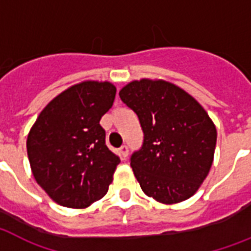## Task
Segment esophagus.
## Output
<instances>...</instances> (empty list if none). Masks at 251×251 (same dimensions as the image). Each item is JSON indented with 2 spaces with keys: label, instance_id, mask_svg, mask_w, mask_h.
I'll return each instance as SVG.
<instances>
[{
  "label": "esophagus",
  "instance_id": "esophagus-1",
  "mask_svg": "<svg viewBox=\"0 0 251 251\" xmlns=\"http://www.w3.org/2000/svg\"><path fill=\"white\" fill-rule=\"evenodd\" d=\"M119 154L122 158H127L128 156V147L127 145H123V147L119 149Z\"/></svg>",
  "mask_w": 251,
  "mask_h": 251
}]
</instances>
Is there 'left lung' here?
<instances>
[{"mask_svg":"<svg viewBox=\"0 0 251 251\" xmlns=\"http://www.w3.org/2000/svg\"><path fill=\"white\" fill-rule=\"evenodd\" d=\"M120 99L137 114L144 143L131 166L145 195L162 204L191 198L212 166L217 131L203 106L165 79H135Z\"/></svg>","mask_w":251,"mask_h":251,"instance_id":"left-lung-1","label":"left lung"}]
</instances>
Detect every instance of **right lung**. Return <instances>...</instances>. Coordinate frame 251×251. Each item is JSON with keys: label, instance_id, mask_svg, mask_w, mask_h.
<instances>
[{"label": "right lung", "instance_id": "right-lung-1", "mask_svg": "<svg viewBox=\"0 0 251 251\" xmlns=\"http://www.w3.org/2000/svg\"><path fill=\"white\" fill-rule=\"evenodd\" d=\"M116 87L82 81L52 99L27 136L35 180L53 201L86 208L108 191L119 157L106 147L99 120L111 108Z\"/></svg>", "mask_w": 251, "mask_h": 251}]
</instances>
